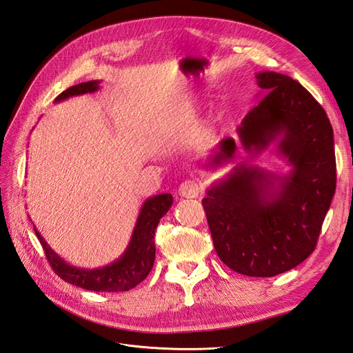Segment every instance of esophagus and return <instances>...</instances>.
I'll list each match as a JSON object with an SVG mask.
<instances>
[{
  "mask_svg": "<svg viewBox=\"0 0 353 353\" xmlns=\"http://www.w3.org/2000/svg\"><path fill=\"white\" fill-rule=\"evenodd\" d=\"M200 191H201L200 184L196 183V181H184V183L181 184L179 188H178L179 196H183L185 199H196V197H199Z\"/></svg>",
  "mask_w": 353,
  "mask_h": 353,
  "instance_id": "1",
  "label": "esophagus"
}]
</instances>
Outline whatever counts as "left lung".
<instances>
[{"label":"left lung","mask_w":353,"mask_h":353,"mask_svg":"<svg viewBox=\"0 0 353 353\" xmlns=\"http://www.w3.org/2000/svg\"><path fill=\"white\" fill-rule=\"evenodd\" d=\"M256 82L262 100L244 116L240 143L256 154L280 137L279 150L292 172L280 178L240 163L201 203L219 259L243 275L274 276L316 248L336 193L334 138L325 110L297 81L262 72ZM237 148L234 138H223L208 166L231 162Z\"/></svg>","instance_id":"left-lung-1"}]
</instances>
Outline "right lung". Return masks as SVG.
I'll return each mask as SVG.
<instances>
[{"mask_svg": "<svg viewBox=\"0 0 353 353\" xmlns=\"http://www.w3.org/2000/svg\"><path fill=\"white\" fill-rule=\"evenodd\" d=\"M99 90V81H88L63 91L56 101L66 100L72 95H82ZM172 194H157L144 201L130 244L125 253L113 263L97 270H81L63 261L52 250L35 228V234L46 252L48 263L61 280L91 292H126L140 284L150 274L154 256V231L166 212L172 206Z\"/></svg>", "mask_w": 353, "mask_h": 353, "instance_id": "obj_1", "label": "right lung"}]
</instances>
